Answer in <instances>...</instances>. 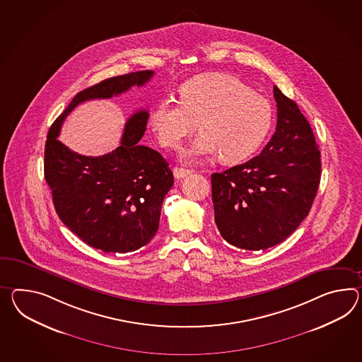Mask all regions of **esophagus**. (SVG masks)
Here are the masks:
<instances>
[{"mask_svg":"<svg viewBox=\"0 0 362 362\" xmlns=\"http://www.w3.org/2000/svg\"><path fill=\"white\" fill-rule=\"evenodd\" d=\"M173 173H174V177H177V179H180V177H187V175H189L192 171H191V170H188V168H175L173 170Z\"/></svg>","mask_w":362,"mask_h":362,"instance_id":"obj_1","label":"esophagus"}]
</instances>
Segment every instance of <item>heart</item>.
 Wrapping results in <instances>:
<instances>
[{"instance_id": "heart-1", "label": "heart", "mask_w": 362, "mask_h": 362, "mask_svg": "<svg viewBox=\"0 0 362 362\" xmlns=\"http://www.w3.org/2000/svg\"><path fill=\"white\" fill-rule=\"evenodd\" d=\"M179 102L165 98L150 115V127L163 148L177 149L200 123L203 133L180 158L197 162L220 156L235 163L252 156L271 131L272 105L229 74H206L185 82Z\"/></svg>"}]
</instances>
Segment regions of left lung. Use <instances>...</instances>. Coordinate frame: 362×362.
Returning <instances> with one entry per match:
<instances>
[{"label": "left lung", "mask_w": 362, "mask_h": 362, "mask_svg": "<svg viewBox=\"0 0 362 362\" xmlns=\"http://www.w3.org/2000/svg\"><path fill=\"white\" fill-rule=\"evenodd\" d=\"M277 125L259 156L212 174L214 221L230 245L259 251L281 243L309 214L320 151L296 102L274 86Z\"/></svg>", "instance_id": "obj_1"}]
</instances>
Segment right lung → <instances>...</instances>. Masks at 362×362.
Segmentation results:
<instances>
[{
	"label": "right lung",
	"mask_w": 362,
	"mask_h": 362,
	"mask_svg": "<svg viewBox=\"0 0 362 362\" xmlns=\"http://www.w3.org/2000/svg\"><path fill=\"white\" fill-rule=\"evenodd\" d=\"M153 74L134 71L82 90L47 136L45 177L56 213L78 238L103 252L127 254L149 243L158 230L163 199L174 185L173 171L158 151L139 144L149 117L145 110L128 119L120 145L100 157L81 156L57 137L74 107L140 88Z\"/></svg>",
	"instance_id": "1"
}]
</instances>
